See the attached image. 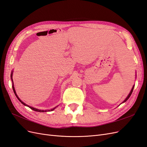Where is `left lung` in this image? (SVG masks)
I'll use <instances>...</instances> for the list:
<instances>
[{"label":"left lung","mask_w":147,"mask_h":147,"mask_svg":"<svg viewBox=\"0 0 147 147\" xmlns=\"http://www.w3.org/2000/svg\"><path fill=\"white\" fill-rule=\"evenodd\" d=\"M134 86H133V87H132V89H131V92H130L129 94H128V96H127V98H126V99H125V101H124L123 102H126V101L127 100V99H129V97H130V96L131 95V94H132V91H133V89H134Z\"/></svg>","instance_id":"1"}]
</instances>
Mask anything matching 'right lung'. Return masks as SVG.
I'll use <instances>...</instances> for the list:
<instances>
[{
    "mask_svg": "<svg viewBox=\"0 0 147 147\" xmlns=\"http://www.w3.org/2000/svg\"><path fill=\"white\" fill-rule=\"evenodd\" d=\"M12 76H13V72L11 73V79H12V82H13V79H12ZM12 87H13V92H14V93H15V95H16V96L17 97V98L19 99V101H20L22 105H24V106H28L29 107V108H30L31 109H32L33 111H36V112H46L47 111H43V110H39V109H36V108H34V107H30V106H29L28 105H26V104L24 103V102H23L22 101H21V99L18 98V96H17V94H16V91H15V87H14V84H13V86H12ZM57 107H54V108H53V109H51V110H49L48 111H53V110H54Z\"/></svg>",
    "mask_w": 147,
    "mask_h": 147,
    "instance_id": "add662e5",
    "label": "right lung"
}]
</instances>
